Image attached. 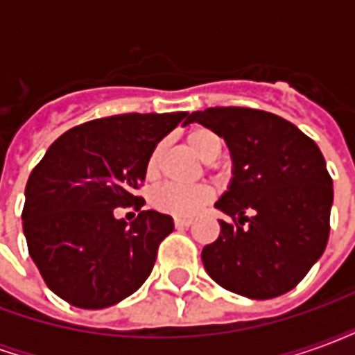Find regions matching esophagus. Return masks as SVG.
Wrapping results in <instances>:
<instances>
[{
	"mask_svg": "<svg viewBox=\"0 0 355 355\" xmlns=\"http://www.w3.org/2000/svg\"><path fill=\"white\" fill-rule=\"evenodd\" d=\"M193 220L192 218H182V216H175V226L177 228H186V226H190Z\"/></svg>",
	"mask_w": 355,
	"mask_h": 355,
	"instance_id": "esophagus-1",
	"label": "esophagus"
}]
</instances>
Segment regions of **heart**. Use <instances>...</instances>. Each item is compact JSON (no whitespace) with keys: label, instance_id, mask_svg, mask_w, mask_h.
<instances>
[{"label":"heart","instance_id":"1","mask_svg":"<svg viewBox=\"0 0 355 355\" xmlns=\"http://www.w3.org/2000/svg\"><path fill=\"white\" fill-rule=\"evenodd\" d=\"M188 146L192 148L196 155L203 159L205 163L215 162L220 155L223 150V140L215 131H211L207 127H193L192 131L186 137ZM162 144L152 150V154L148 157L146 163V175L148 178L157 177L159 173V163H162ZM211 200V190L207 186H182L175 182L159 186L152 193V203L159 211L171 213L177 216H193L201 207H205Z\"/></svg>","mask_w":355,"mask_h":355}]
</instances>
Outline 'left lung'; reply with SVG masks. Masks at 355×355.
<instances>
[{
    "label": "left lung",
    "mask_w": 355,
    "mask_h": 355,
    "mask_svg": "<svg viewBox=\"0 0 355 355\" xmlns=\"http://www.w3.org/2000/svg\"><path fill=\"white\" fill-rule=\"evenodd\" d=\"M224 139L232 155L228 190L215 207L220 236L201 261L220 287L266 300L291 291L320 261L329 239L333 180L320 148L287 119L262 110L216 106L192 112Z\"/></svg>",
    "instance_id": "1"
}]
</instances>
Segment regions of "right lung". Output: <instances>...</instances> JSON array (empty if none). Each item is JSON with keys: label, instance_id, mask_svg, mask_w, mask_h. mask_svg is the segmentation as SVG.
Returning a JSON list of instances; mask_svg holds the SVG:
<instances>
[{"label": "right lung", "instance_id": "right-lung-1", "mask_svg": "<svg viewBox=\"0 0 355 355\" xmlns=\"http://www.w3.org/2000/svg\"><path fill=\"white\" fill-rule=\"evenodd\" d=\"M184 117L188 112L87 121L60 135L35 165L22 228L32 261L62 300L101 310L146 282L173 218L148 209L127 223L113 213L142 207L135 190L146 178L148 157Z\"/></svg>", "mask_w": 355, "mask_h": 355}]
</instances>
